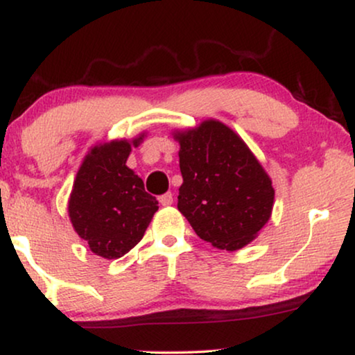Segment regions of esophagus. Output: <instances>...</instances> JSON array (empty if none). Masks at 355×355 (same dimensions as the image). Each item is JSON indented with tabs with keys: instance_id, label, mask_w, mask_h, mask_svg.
Masks as SVG:
<instances>
[{
	"instance_id": "obj_1",
	"label": "esophagus",
	"mask_w": 355,
	"mask_h": 355,
	"mask_svg": "<svg viewBox=\"0 0 355 355\" xmlns=\"http://www.w3.org/2000/svg\"><path fill=\"white\" fill-rule=\"evenodd\" d=\"M159 203H162L163 207H168V205H171V203H173V193H171V192H166V193H163V196L159 197Z\"/></svg>"
}]
</instances>
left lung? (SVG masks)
Listing matches in <instances>:
<instances>
[{
    "label": "left lung",
    "mask_w": 355,
    "mask_h": 355,
    "mask_svg": "<svg viewBox=\"0 0 355 355\" xmlns=\"http://www.w3.org/2000/svg\"><path fill=\"white\" fill-rule=\"evenodd\" d=\"M179 142L178 208L200 239L221 250H239L271 218V178L247 144L218 119L174 130Z\"/></svg>",
    "instance_id": "8db88e82"
}]
</instances>
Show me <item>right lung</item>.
I'll use <instances>...</instances> for the list:
<instances>
[{
    "instance_id": "right-lung-1",
    "label": "right lung",
    "mask_w": 355,
    "mask_h": 355,
    "mask_svg": "<svg viewBox=\"0 0 355 355\" xmlns=\"http://www.w3.org/2000/svg\"><path fill=\"white\" fill-rule=\"evenodd\" d=\"M132 140L121 139L94 145L82 159L67 202L72 227L95 255L119 259L142 239L158 210L157 198L145 192L144 181L128 162Z\"/></svg>"
}]
</instances>
